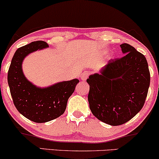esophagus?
<instances>
[{
  "mask_svg": "<svg viewBox=\"0 0 159 159\" xmlns=\"http://www.w3.org/2000/svg\"><path fill=\"white\" fill-rule=\"evenodd\" d=\"M89 76V73L88 72H84L83 74L81 75V76H80V78H81V79L82 81H85V80L87 79V78H88Z\"/></svg>",
  "mask_w": 159,
  "mask_h": 159,
  "instance_id": "esophagus-1",
  "label": "esophagus"
}]
</instances>
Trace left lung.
<instances>
[{
    "label": "left lung",
    "mask_w": 159,
    "mask_h": 159,
    "mask_svg": "<svg viewBox=\"0 0 159 159\" xmlns=\"http://www.w3.org/2000/svg\"><path fill=\"white\" fill-rule=\"evenodd\" d=\"M120 48L123 57L109 61L87 80L93 114L111 125L127 123L141 110L150 83L145 56L127 43Z\"/></svg>",
    "instance_id": "1"
}]
</instances>
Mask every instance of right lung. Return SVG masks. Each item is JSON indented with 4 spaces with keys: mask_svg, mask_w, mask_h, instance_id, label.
Instances as JSON below:
<instances>
[{
    "mask_svg": "<svg viewBox=\"0 0 159 159\" xmlns=\"http://www.w3.org/2000/svg\"><path fill=\"white\" fill-rule=\"evenodd\" d=\"M48 47L45 42L36 41L18 48L11 61L7 75L16 109L27 119L39 123L56 119L64 113L67 101L79 82L75 78L40 87L27 79L22 69L25 58L36 51Z\"/></svg>",
    "mask_w": 159,
    "mask_h": 159,
    "instance_id": "add662e5",
    "label": "right lung"
}]
</instances>
